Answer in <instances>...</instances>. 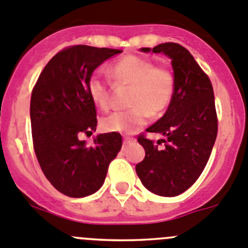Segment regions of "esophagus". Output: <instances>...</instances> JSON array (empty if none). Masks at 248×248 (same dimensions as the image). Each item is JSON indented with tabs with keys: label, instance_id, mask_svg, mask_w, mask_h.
I'll list each match as a JSON object with an SVG mask.
<instances>
[{
	"label": "esophagus",
	"instance_id": "1",
	"mask_svg": "<svg viewBox=\"0 0 248 248\" xmlns=\"http://www.w3.org/2000/svg\"><path fill=\"white\" fill-rule=\"evenodd\" d=\"M134 140L130 139V138H126V139H124V145H130L133 144Z\"/></svg>",
	"mask_w": 248,
	"mask_h": 248
}]
</instances>
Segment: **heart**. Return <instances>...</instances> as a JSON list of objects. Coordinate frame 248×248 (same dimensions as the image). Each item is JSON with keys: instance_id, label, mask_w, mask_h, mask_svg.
<instances>
[{"instance_id": "obj_1", "label": "heart", "mask_w": 248, "mask_h": 248, "mask_svg": "<svg viewBox=\"0 0 248 248\" xmlns=\"http://www.w3.org/2000/svg\"><path fill=\"white\" fill-rule=\"evenodd\" d=\"M110 74L119 83L130 85L129 110H118L102 119L101 126L108 133L133 134L146 124L149 114L160 115L167 109L174 94V77L169 69L155 66L151 60L126 55L115 61ZM88 94L99 108L109 104V90L99 72L90 76Z\"/></svg>"}]
</instances>
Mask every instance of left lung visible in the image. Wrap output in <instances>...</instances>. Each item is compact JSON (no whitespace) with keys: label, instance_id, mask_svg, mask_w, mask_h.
<instances>
[{"label":"left lung","instance_id":"1","mask_svg":"<svg viewBox=\"0 0 248 248\" xmlns=\"http://www.w3.org/2000/svg\"><path fill=\"white\" fill-rule=\"evenodd\" d=\"M140 51L171 59L174 94L165 114L146 129L166 136L161 139L165 147L139 136L145 158L136 165V174L150 192L176 197L199 178L212 154L217 134L214 91L209 77L182 45L165 43Z\"/></svg>","mask_w":248,"mask_h":248}]
</instances>
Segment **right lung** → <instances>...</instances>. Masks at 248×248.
<instances>
[{
  "label": "right lung",
  "mask_w": 248,
  "mask_h": 248,
  "mask_svg": "<svg viewBox=\"0 0 248 248\" xmlns=\"http://www.w3.org/2000/svg\"><path fill=\"white\" fill-rule=\"evenodd\" d=\"M120 53L88 45L67 47L47 62L31 93V136L38 162L47 181L71 198L96 193L122 149L118 133L98 134L92 146L79 140L81 134H92L97 126L88 78Z\"/></svg>",
  "instance_id": "1"
}]
</instances>
